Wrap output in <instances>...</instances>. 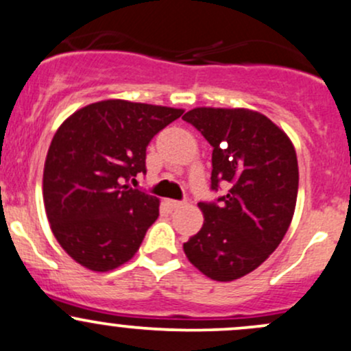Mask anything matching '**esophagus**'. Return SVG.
<instances>
[{
	"mask_svg": "<svg viewBox=\"0 0 351 351\" xmlns=\"http://www.w3.org/2000/svg\"><path fill=\"white\" fill-rule=\"evenodd\" d=\"M167 205L171 208V210H178V208H182L184 203L183 202H176V199H168Z\"/></svg>",
	"mask_w": 351,
	"mask_h": 351,
	"instance_id": "esophagus-1",
	"label": "esophagus"
}]
</instances>
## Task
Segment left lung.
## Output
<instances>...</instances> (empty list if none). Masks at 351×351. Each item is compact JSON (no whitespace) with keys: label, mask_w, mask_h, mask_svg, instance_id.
Masks as SVG:
<instances>
[{"label":"left lung","mask_w":351,"mask_h":351,"mask_svg":"<svg viewBox=\"0 0 351 351\" xmlns=\"http://www.w3.org/2000/svg\"><path fill=\"white\" fill-rule=\"evenodd\" d=\"M213 146L211 188L228 184L219 203H198L202 230L183 245L190 263L217 282L256 269L290 228L298 195V161L288 134L246 108L199 106L186 111Z\"/></svg>","instance_id":"1"}]
</instances>
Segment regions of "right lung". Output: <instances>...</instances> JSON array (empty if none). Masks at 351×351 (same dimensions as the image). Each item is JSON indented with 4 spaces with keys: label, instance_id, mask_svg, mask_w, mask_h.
<instances>
[{
    "label": "right lung",
    "instance_id": "add662e5",
    "mask_svg": "<svg viewBox=\"0 0 351 351\" xmlns=\"http://www.w3.org/2000/svg\"><path fill=\"white\" fill-rule=\"evenodd\" d=\"M184 110L105 99L61 123L43 171V202L58 243L91 271L130 261L160 215V199L125 182L146 173V146Z\"/></svg>",
    "mask_w": 351,
    "mask_h": 351
}]
</instances>
